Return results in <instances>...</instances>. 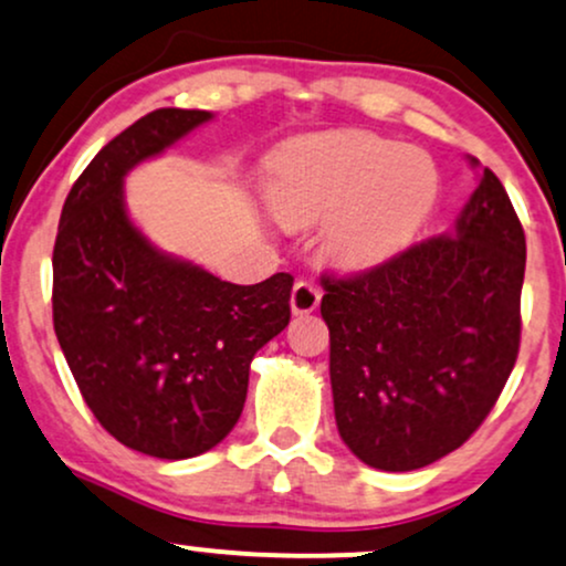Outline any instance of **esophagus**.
<instances>
[{
    "label": "esophagus",
    "mask_w": 566,
    "mask_h": 566,
    "mask_svg": "<svg viewBox=\"0 0 566 566\" xmlns=\"http://www.w3.org/2000/svg\"><path fill=\"white\" fill-rule=\"evenodd\" d=\"M318 301H322V292H318V287H313L311 282H295V287H292V295H290L292 313L316 311Z\"/></svg>",
    "instance_id": "1"
}]
</instances>
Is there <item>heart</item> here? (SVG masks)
I'll return each instance as SVG.
<instances>
[{
	"label": "heart",
	"instance_id": "heart-1",
	"mask_svg": "<svg viewBox=\"0 0 566 566\" xmlns=\"http://www.w3.org/2000/svg\"><path fill=\"white\" fill-rule=\"evenodd\" d=\"M438 189V168L421 149L337 132L297 142L282 155L269 202L284 227L324 221L318 242L326 261L364 271L417 237Z\"/></svg>",
	"mask_w": 566,
	"mask_h": 566
}]
</instances>
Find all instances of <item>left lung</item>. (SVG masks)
I'll use <instances>...</instances> for the list:
<instances>
[{
    "mask_svg": "<svg viewBox=\"0 0 566 566\" xmlns=\"http://www.w3.org/2000/svg\"><path fill=\"white\" fill-rule=\"evenodd\" d=\"M524 253L512 200L482 168L453 234L322 276L337 430L364 464L411 472L478 432L520 353Z\"/></svg>",
    "mask_w": 566,
    "mask_h": 566,
    "instance_id": "8db88e82",
    "label": "left lung"
}]
</instances>
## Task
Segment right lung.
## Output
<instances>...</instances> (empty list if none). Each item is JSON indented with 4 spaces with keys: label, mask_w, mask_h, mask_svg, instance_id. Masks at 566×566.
Returning <instances> with one entry per match:
<instances>
[{
    "label": "right lung",
    "mask_w": 566,
    "mask_h": 566,
    "mask_svg": "<svg viewBox=\"0 0 566 566\" xmlns=\"http://www.w3.org/2000/svg\"><path fill=\"white\" fill-rule=\"evenodd\" d=\"M210 118L160 107L107 142L67 192L52 253L54 335L86 406L126 448L168 461L237 424L250 360L290 324L295 282H223L128 218L126 174Z\"/></svg>",
    "instance_id": "1"
}]
</instances>
